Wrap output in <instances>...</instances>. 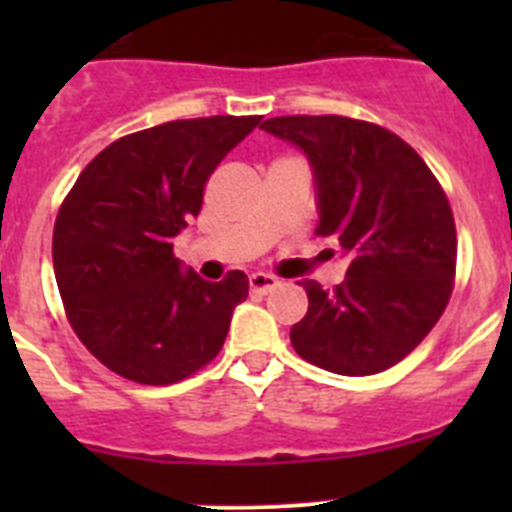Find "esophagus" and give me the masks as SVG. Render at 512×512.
Wrapping results in <instances>:
<instances>
[{"label": "esophagus", "instance_id": "34e87169", "mask_svg": "<svg viewBox=\"0 0 512 512\" xmlns=\"http://www.w3.org/2000/svg\"><path fill=\"white\" fill-rule=\"evenodd\" d=\"M248 287H251V292H256V295H269L271 289L279 287V279L271 277V274H251V277H248Z\"/></svg>", "mask_w": 512, "mask_h": 512}]
</instances>
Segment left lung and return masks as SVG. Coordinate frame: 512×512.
<instances>
[{"label": "left lung", "instance_id": "1", "mask_svg": "<svg viewBox=\"0 0 512 512\" xmlns=\"http://www.w3.org/2000/svg\"><path fill=\"white\" fill-rule=\"evenodd\" d=\"M261 128L307 153L318 184L315 233L336 238L351 259L333 289L302 282L307 312L289 330L292 346L333 374L390 369L431 333L454 292L446 192L413 146L374 122L287 115Z\"/></svg>", "mask_w": 512, "mask_h": 512}]
</instances>
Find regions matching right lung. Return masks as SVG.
<instances>
[{"mask_svg": "<svg viewBox=\"0 0 512 512\" xmlns=\"http://www.w3.org/2000/svg\"><path fill=\"white\" fill-rule=\"evenodd\" d=\"M259 125L261 115H215L117 138L61 202L53 271L63 310L110 372L158 387L192 377L220 354L248 277L182 274L174 238L200 215L225 153Z\"/></svg>", "mask_w": 512, "mask_h": 512, "instance_id": "add662e5", "label": "right lung"}]
</instances>
